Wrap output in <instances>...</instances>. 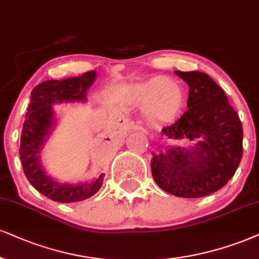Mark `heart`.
<instances>
[{"label":"heart","instance_id":"heart-1","mask_svg":"<svg viewBox=\"0 0 259 259\" xmlns=\"http://www.w3.org/2000/svg\"><path fill=\"white\" fill-rule=\"evenodd\" d=\"M128 95L133 103L145 105V113L158 121L171 119L183 103L180 89L163 78H155L145 84L133 86Z\"/></svg>","mask_w":259,"mask_h":259}]
</instances>
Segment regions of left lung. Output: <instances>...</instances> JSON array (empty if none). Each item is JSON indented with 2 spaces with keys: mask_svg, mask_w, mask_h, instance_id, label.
<instances>
[{
  "mask_svg": "<svg viewBox=\"0 0 259 259\" xmlns=\"http://www.w3.org/2000/svg\"><path fill=\"white\" fill-rule=\"evenodd\" d=\"M174 72L190 88L188 109L162 133L168 139L197 144L152 154L151 173L165 192L205 197L225 186L237 171L242 157V124L225 91L209 75Z\"/></svg>",
  "mask_w": 259,
  "mask_h": 259,
  "instance_id": "8db88e82",
  "label": "left lung"
}]
</instances>
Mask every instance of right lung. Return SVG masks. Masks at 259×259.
Segmentation results:
<instances>
[{"instance_id": "obj_1", "label": "right lung", "mask_w": 259, "mask_h": 259, "mask_svg": "<svg viewBox=\"0 0 259 259\" xmlns=\"http://www.w3.org/2000/svg\"><path fill=\"white\" fill-rule=\"evenodd\" d=\"M96 72H86L80 76L63 80L40 82L31 92L26 119L21 132L20 154L22 168L27 180L38 192L59 203H73L85 200L100 190L104 175L96 180L78 185L60 184L47 175L40 163V150L54 123L53 104L62 102H85L86 91L94 84Z\"/></svg>"}]
</instances>
